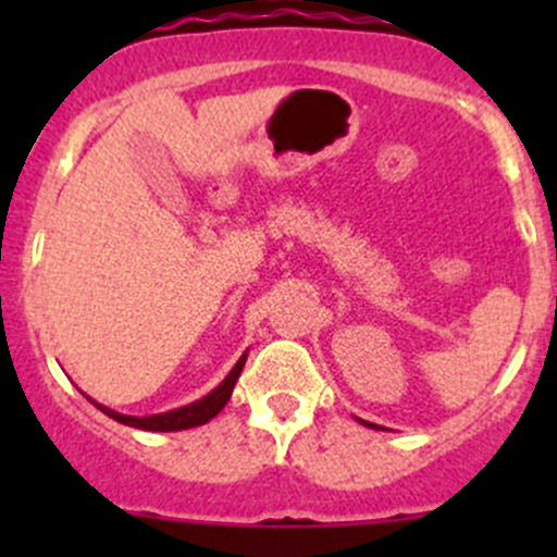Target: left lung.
I'll list each match as a JSON object with an SVG mask.
<instances>
[{
	"instance_id": "obj_1",
	"label": "left lung",
	"mask_w": 557,
	"mask_h": 557,
	"mask_svg": "<svg viewBox=\"0 0 557 557\" xmlns=\"http://www.w3.org/2000/svg\"><path fill=\"white\" fill-rule=\"evenodd\" d=\"M361 423H363V425H372V429H377V425H374V423H367V420H361Z\"/></svg>"
}]
</instances>
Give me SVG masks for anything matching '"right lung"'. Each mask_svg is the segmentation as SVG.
I'll use <instances>...</instances> for the list:
<instances>
[{
  "mask_svg": "<svg viewBox=\"0 0 557 557\" xmlns=\"http://www.w3.org/2000/svg\"><path fill=\"white\" fill-rule=\"evenodd\" d=\"M247 361V352L243 358H239L237 363H234V369L228 372V377L223 380L221 385L215 387L212 393H207L205 398H199V401L188 404V407H180V409H172V412H161V414H148V418H132V414H121L115 412V409L110 407H102V404H97L94 398H88V401L94 404L97 409H102L107 418L117 420V423L123 425H132V429H143V431H183V429H194V425H205L210 423L212 418H215L218 412H221L223 407H226V401L232 398V391L234 385H237L239 374H243V367Z\"/></svg>",
  "mask_w": 557,
  "mask_h": 557,
  "instance_id": "add662e5",
  "label": "right lung"
}]
</instances>
